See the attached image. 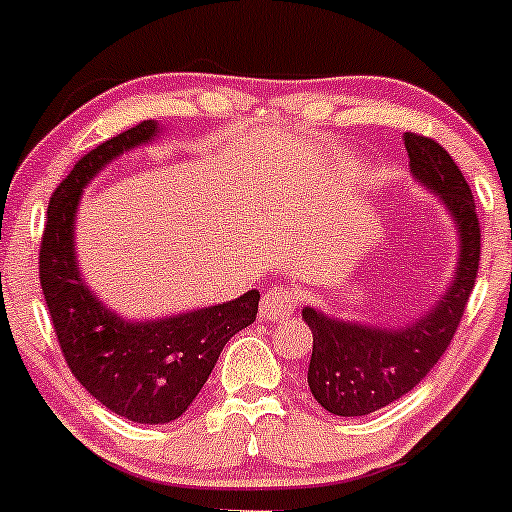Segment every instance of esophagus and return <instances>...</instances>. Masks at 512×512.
<instances>
[{
	"mask_svg": "<svg viewBox=\"0 0 512 512\" xmlns=\"http://www.w3.org/2000/svg\"><path fill=\"white\" fill-rule=\"evenodd\" d=\"M296 303H299V296L291 286L286 284H274L262 294L260 303V316L272 318V320H284L294 313Z\"/></svg>",
	"mask_w": 512,
	"mask_h": 512,
	"instance_id": "34e87169",
	"label": "esophagus"
}]
</instances>
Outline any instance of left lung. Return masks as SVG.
Listing matches in <instances>:
<instances>
[{
  "mask_svg": "<svg viewBox=\"0 0 512 512\" xmlns=\"http://www.w3.org/2000/svg\"><path fill=\"white\" fill-rule=\"evenodd\" d=\"M415 179L442 196L462 235L454 284L425 318L401 330L367 328L303 308L313 330L308 386L333 415H369L413 391L440 362L464 316L481 260V226L474 194L452 155L437 140L406 133Z\"/></svg>",
  "mask_w": 512,
  "mask_h": 512,
  "instance_id": "8db88e82",
  "label": "left lung"
}]
</instances>
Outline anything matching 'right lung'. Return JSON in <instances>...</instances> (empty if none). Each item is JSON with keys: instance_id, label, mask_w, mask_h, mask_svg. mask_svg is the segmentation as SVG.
<instances>
[{"instance_id": "obj_1", "label": "right lung", "mask_w": 512, "mask_h": 512, "mask_svg": "<svg viewBox=\"0 0 512 512\" xmlns=\"http://www.w3.org/2000/svg\"><path fill=\"white\" fill-rule=\"evenodd\" d=\"M155 121H140L80 157L48 204L38 277L60 350L75 379L101 406L133 423L177 420L209 379L235 333L257 318L260 291L153 323H131L99 303L77 272L72 221L89 179L123 150L148 143Z\"/></svg>"}]
</instances>
